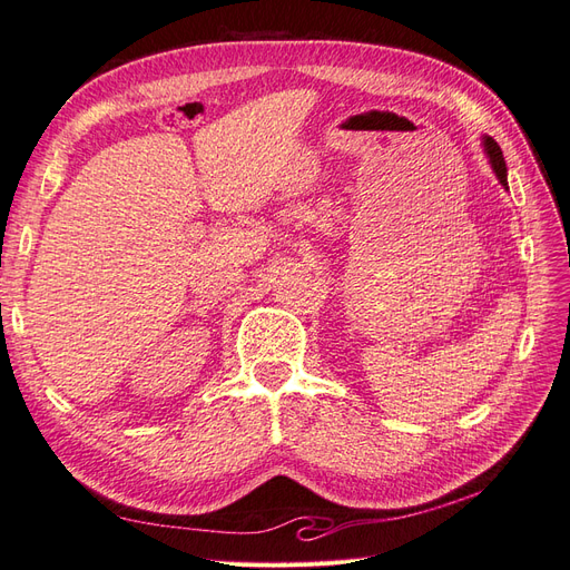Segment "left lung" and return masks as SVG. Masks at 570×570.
I'll return each mask as SVG.
<instances>
[{
	"label": "left lung",
	"instance_id": "obj_1",
	"mask_svg": "<svg viewBox=\"0 0 570 570\" xmlns=\"http://www.w3.org/2000/svg\"><path fill=\"white\" fill-rule=\"evenodd\" d=\"M482 147H485V154H488V159L492 164L494 176L499 178V183H502L509 189V183H507V161H504L502 149H499V145L492 140L490 135L482 137Z\"/></svg>",
	"mask_w": 570,
	"mask_h": 570
}]
</instances>
